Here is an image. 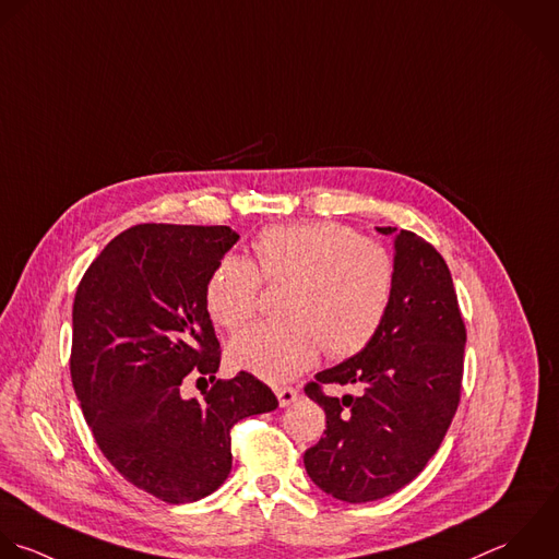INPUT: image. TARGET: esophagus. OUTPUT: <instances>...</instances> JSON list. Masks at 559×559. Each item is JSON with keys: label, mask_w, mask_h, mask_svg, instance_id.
Masks as SVG:
<instances>
[{"label": "esophagus", "mask_w": 559, "mask_h": 559, "mask_svg": "<svg viewBox=\"0 0 559 559\" xmlns=\"http://www.w3.org/2000/svg\"><path fill=\"white\" fill-rule=\"evenodd\" d=\"M276 396L281 407H289L294 401H298V392L294 388H276Z\"/></svg>", "instance_id": "esophagus-1"}]
</instances>
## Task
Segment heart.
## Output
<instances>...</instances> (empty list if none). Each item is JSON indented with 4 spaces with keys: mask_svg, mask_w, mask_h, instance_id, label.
Instances as JSON below:
<instances>
[{
    "mask_svg": "<svg viewBox=\"0 0 559 559\" xmlns=\"http://www.w3.org/2000/svg\"><path fill=\"white\" fill-rule=\"evenodd\" d=\"M254 261L226 257L206 283L209 316L228 331L246 326L259 309L261 281L289 283L283 322L257 324L230 344V361L265 381H289L320 353L346 359L379 333L394 296L396 263L377 239L337 222L263 228Z\"/></svg>",
    "mask_w": 559,
    "mask_h": 559,
    "instance_id": "obj_1",
    "label": "heart"
}]
</instances>
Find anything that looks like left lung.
Wrapping results in <instances>:
<instances>
[{
	"instance_id": "obj_1",
	"label": "left lung",
	"mask_w": 559,
	"mask_h": 559,
	"mask_svg": "<svg viewBox=\"0 0 559 559\" xmlns=\"http://www.w3.org/2000/svg\"><path fill=\"white\" fill-rule=\"evenodd\" d=\"M394 235L396 285L377 337L316 374L305 394L326 414L324 438L305 453L311 481L346 503L390 497L440 449L462 396L466 324L442 254L412 230ZM358 394L326 397L324 384Z\"/></svg>"
}]
</instances>
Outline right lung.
Masks as SVG:
<instances>
[{
    "label": "right lung",
    "mask_w": 559,
    "mask_h": 559,
    "mask_svg": "<svg viewBox=\"0 0 559 559\" xmlns=\"http://www.w3.org/2000/svg\"><path fill=\"white\" fill-rule=\"evenodd\" d=\"M239 235L228 226L139 224L84 272L73 300L71 383L110 466L178 506L215 492L233 466L230 429L278 407L250 372L215 379L219 342L206 283ZM209 378L203 401L185 378Z\"/></svg>",
    "instance_id": "obj_1"
}]
</instances>
